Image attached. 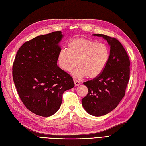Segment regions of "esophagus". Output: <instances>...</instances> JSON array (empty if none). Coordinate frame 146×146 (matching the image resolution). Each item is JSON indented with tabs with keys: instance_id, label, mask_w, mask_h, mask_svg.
Wrapping results in <instances>:
<instances>
[{
	"instance_id": "34e87169",
	"label": "esophagus",
	"mask_w": 146,
	"mask_h": 146,
	"mask_svg": "<svg viewBox=\"0 0 146 146\" xmlns=\"http://www.w3.org/2000/svg\"><path fill=\"white\" fill-rule=\"evenodd\" d=\"M74 84H75V86H78V85L80 84V82L78 81V80H77V79H74Z\"/></svg>"
}]
</instances>
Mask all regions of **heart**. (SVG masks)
Instances as JSON below:
<instances>
[{
  "label": "heart",
  "mask_w": 146,
  "mask_h": 146,
  "mask_svg": "<svg viewBox=\"0 0 146 146\" xmlns=\"http://www.w3.org/2000/svg\"><path fill=\"white\" fill-rule=\"evenodd\" d=\"M109 56L110 49L105 43L76 38L69 42L68 49L60 50L57 60L60 68L66 72L71 71L77 64L78 65L72 72L74 77L81 78L87 75L88 78H94L104 71Z\"/></svg>",
  "instance_id": "heart-1"
}]
</instances>
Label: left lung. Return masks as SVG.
Segmentation results:
<instances>
[{"instance_id": "1", "label": "left lung", "mask_w": 146, "mask_h": 146, "mask_svg": "<svg viewBox=\"0 0 146 146\" xmlns=\"http://www.w3.org/2000/svg\"><path fill=\"white\" fill-rule=\"evenodd\" d=\"M93 36L107 41L110 46V56L102 73L83 83L88 93L82 103L89 114L100 117L112 111L124 97L130 78V63L126 51L117 38L100 34Z\"/></svg>"}]
</instances>
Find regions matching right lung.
Returning <instances> with one entry per match:
<instances>
[{"label":"right lung","instance_id":"add662e5","mask_svg":"<svg viewBox=\"0 0 146 146\" xmlns=\"http://www.w3.org/2000/svg\"><path fill=\"white\" fill-rule=\"evenodd\" d=\"M63 36L61 31H55L25 42L13 63V78L19 97L39 116L56 113L63 92L74 86L72 77L57 64Z\"/></svg>","mask_w":146,"mask_h":146}]
</instances>
